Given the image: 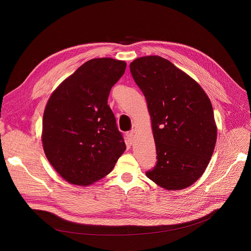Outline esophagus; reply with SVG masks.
Here are the masks:
<instances>
[{"label":"esophagus","mask_w":251,"mask_h":251,"mask_svg":"<svg viewBox=\"0 0 251 251\" xmlns=\"http://www.w3.org/2000/svg\"><path fill=\"white\" fill-rule=\"evenodd\" d=\"M127 140H128V143L130 145H133L134 142H135V135L133 132H130L127 134Z\"/></svg>","instance_id":"1"}]
</instances>
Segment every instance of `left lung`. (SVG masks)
Segmentation results:
<instances>
[{"mask_svg": "<svg viewBox=\"0 0 251 251\" xmlns=\"http://www.w3.org/2000/svg\"><path fill=\"white\" fill-rule=\"evenodd\" d=\"M130 71L146 98L156 144L158 161L146 176L168 191L192 186L205 171L217 143L208 96L195 79L158 55L136 58Z\"/></svg>", "mask_w": 251, "mask_h": 251, "instance_id": "obj_1", "label": "left lung"}]
</instances>
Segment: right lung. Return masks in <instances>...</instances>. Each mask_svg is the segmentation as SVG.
Segmentation results:
<instances>
[{
	"label": "right lung",
	"mask_w": 251,
	"mask_h": 251,
	"mask_svg": "<svg viewBox=\"0 0 251 251\" xmlns=\"http://www.w3.org/2000/svg\"><path fill=\"white\" fill-rule=\"evenodd\" d=\"M126 62L93 58L65 78L50 95L43 118L45 154L71 185L89 186L108 175L126 150L107 104Z\"/></svg>",
	"instance_id": "add662e5"
}]
</instances>
